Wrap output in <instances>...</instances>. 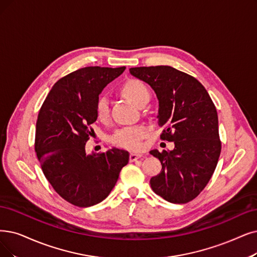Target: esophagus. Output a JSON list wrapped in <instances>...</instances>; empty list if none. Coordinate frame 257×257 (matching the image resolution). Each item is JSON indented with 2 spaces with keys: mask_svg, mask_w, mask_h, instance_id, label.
Returning <instances> with one entry per match:
<instances>
[{
  "mask_svg": "<svg viewBox=\"0 0 257 257\" xmlns=\"http://www.w3.org/2000/svg\"><path fill=\"white\" fill-rule=\"evenodd\" d=\"M143 155L142 154H139V153H131L130 154V161L133 162V161H137L138 159L142 158Z\"/></svg>",
  "mask_w": 257,
  "mask_h": 257,
  "instance_id": "1",
  "label": "esophagus"
}]
</instances>
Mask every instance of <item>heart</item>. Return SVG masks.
<instances>
[{
	"label": "heart",
	"instance_id": "1",
	"mask_svg": "<svg viewBox=\"0 0 257 257\" xmlns=\"http://www.w3.org/2000/svg\"><path fill=\"white\" fill-rule=\"evenodd\" d=\"M120 95L130 101L137 107L145 106L150 100V90L142 81L130 79L119 88ZM96 117L99 121H106L109 117V107L106 98L100 97L95 104ZM148 135V130L145 126L124 127L117 131L111 137V142L117 147L138 151L142 148V140Z\"/></svg>",
	"mask_w": 257,
	"mask_h": 257
}]
</instances>
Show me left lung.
Returning <instances> with one entry per match:
<instances>
[{
  "label": "left lung",
  "mask_w": 257,
  "mask_h": 257,
  "mask_svg": "<svg viewBox=\"0 0 257 257\" xmlns=\"http://www.w3.org/2000/svg\"><path fill=\"white\" fill-rule=\"evenodd\" d=\"M130 73L155 91L159 125L166 127L160 138L175 145L169 152H150L162 166L151 178V188L172 203H187L198 196L217 166L221 143L216 107L199 81L174 67H134Z\"/></svg>",
  "instance_id": "left-lung-1"
}]
</instances>
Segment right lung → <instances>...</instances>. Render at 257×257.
I'll use <instances>...</instances> for the list:
<instances>
[{
  "label": "right lung",
  "mask_w": 257,
  "mask_h": 257,
  "mask_svg": "<svg viewBox=\"0 0 257 257\" xmlns=\"http://www.w3.org/2000/svg\"><path fill=\"white\" fill-rule=\"evenodd\" d=\"M125 66L80 68L57 81L39 111L35 149L46 179L66 201L86 208L104 200L126 166L127 151L112 148L87 154L85 143L97 120L103 88Z\"/></svg>",
  "instance_id": "obj_1"
}]
</instances>
